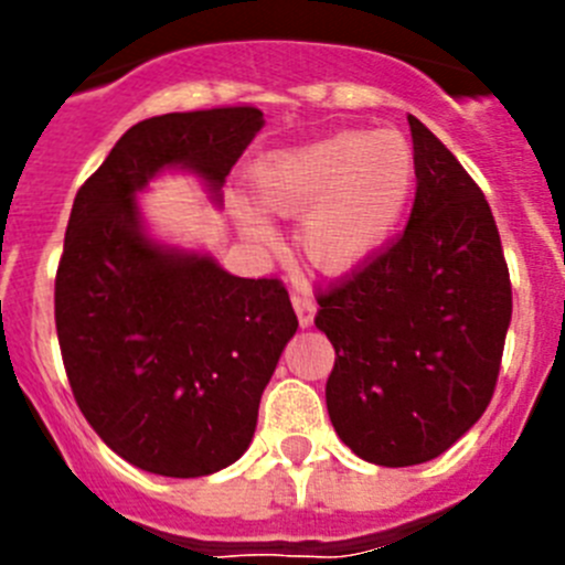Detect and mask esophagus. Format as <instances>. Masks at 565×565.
Masks as SVG:
<instances>
[{"mask_svg": "<svg viewBox=\"0 0 565 565\" xmlns=\"http://www.w3.org/2000/svg\"><path fill=\"white\" fill-rule=\"evenodd\" d=\"M291 302H294V311H297L299 317V326L302 328L311 326L313 313H317V299H313L308 291H297L291 297Z\"/></svg>", "mask_w": 565, "mask_h": 565, "instance_id": "34e87169", "label": "esophagus"}]
</instances>
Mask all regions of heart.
<instances>
[{"instance_id":"1","label":"heart","mask_w":565,"mask_h":565,"mask_svg":"<svg viewBox=\"0 0 565 565\" xmlns=\"http://www.w3.org/2000/svg\"><path fill=\"white\" fill-rule=\"evenodd\" d=\"M416 183V154L398 132H339L266 154L252 169L257 203L297 217V248L313 268L344 274L384 246Z\"/></svg>"}]
</instances>
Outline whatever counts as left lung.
I'll list each match as a JSON object with an SVG mask.
<instances>
[{
    "label": "left lung",
    "instance_id": "obj_1",
    "mask_svg": "<svg viewBox=\"0 0 565 565\" xmlns=\"http://www.w3.org/2000/svg\"><path fill=\"white\" fill-rule=\"evenodd\" d=\"M416 201L393 243L317 297L337 359L333 430L359 458L413 467L483 416L512 319V282L478 183L418 118Z\"/></svg>",
    "mask_w": 565,
    "mask_h": 565
}]
</instances>
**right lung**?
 <instances>
[{
	"mask_svg": "<svg viewBox=\"0 0 565 565\" xmlns=\"http://www.w3.org/2000/svg\"><path fill=\"white\" fill-rule=\"evenodd\" d=\"M257 107L154 115L78 189L56 271V333L78 411L109 450L201 478L252 444L259 396L297 333L286 286L234 277L143 232L135 194L181 167L221 186L263 127Z\"/></svg>",
	"mask_w": 565,
	"mask_h": 565,
	"instance_id": "1",
	"label": "right lung"
}]
</instances>
